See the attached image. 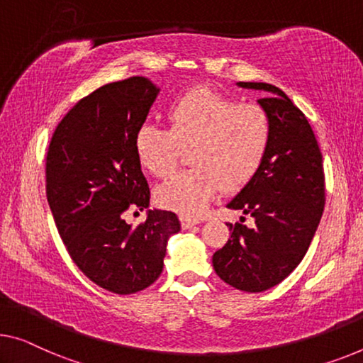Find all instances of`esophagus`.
I'll list each match as a JSON object with an SVG mask.
<instances>
[{"label": "esophagus", "instance_id": "esophagus-1", "mask_svg": "<svg viewBox=\"0 0 363 363\" xmlns=\"http://www.w3.org/2000/svg\"><path fill=\"white\" fill-rule=\"evenodd\" d=\"M196 225H199V221H197V220L187 218V216H181V226H182L184 230L192 228V226H196Z\"/></svg>", "mask_w": 363, "mask_h": 363}]
</instances>
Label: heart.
I'll return each mask as SVG.
<instances>
[{
	"instance_id": "heart-1",
	"label": "heart",
	"mask_w": 363,
	"mask_h": 363,
	"mask_svg": "<svg viewBox=\"0 0 363 363\" xmlns=\"http://www.w3.org/2000/svg\"><path fill=\"white\" fill-rule=\"evenodd\" d=\"M169 128L145 123L135 135V153L145 169L166 177L191 148L194 167L161 184L155 191L160 207L187 218H199L220 189L241 191L266 160L272 123L256 104L240 102L208 88L181 96L167 112Z\"/></svg>"
}]
</instances>
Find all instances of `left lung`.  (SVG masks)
<instances>
[{
    "label": "left lung",
    "mask_w": 363,
    "mask_h": 363,
    "mask_svg": "<svg viewBox=\"0 0 363 363\" xmlns=\"http://www.w3.org/2000/svg\"><path fill=\"white\" fill-rule=\"evenodd\" d=\"M238 86L267 93L257 102L270 117L272 140L261 169L226 205L251 215L254 226L228 223L230 240L212 262L223 282L257 294L282 282L305 257L326 187L323 155L305 113L277 86L242 81Z\"/></svg>",
    "instance_id": "8db88e82"
}]
</instances>
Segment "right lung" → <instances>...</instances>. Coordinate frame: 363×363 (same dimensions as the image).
Returning <instances> with one entry per match:
<instances>
[{
	"label": "right lung",
	"mask_w": 363,
	"mask_h": 363,
	"mask_svg": "<svg viewBox=\"0 0 363 363\" xmlns=\"http://www.w3.org/2000/svg\"><path fill=\"white\" fill-rule=\"evenodd\" d=\"M158 93L143 77L101 86L62 118L48 145L47 200L62 241L86 277L117 295L160 277L167 240L181 230L167 210H148L135 228L123 220L150 205L135 135Z\"/></svg>",
	"instance_id": "add662e5"
}]
</instances>
